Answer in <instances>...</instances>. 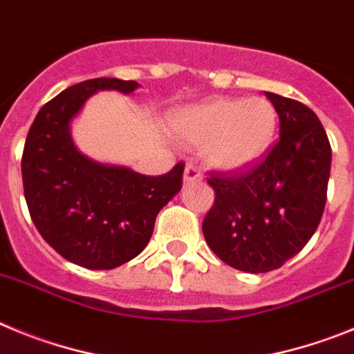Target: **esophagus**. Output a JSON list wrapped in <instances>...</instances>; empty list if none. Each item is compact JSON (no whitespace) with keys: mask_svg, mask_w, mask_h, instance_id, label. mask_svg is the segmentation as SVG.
I'll return each instance as SVG.
<instances>
[{"mask_svg":"<svg viewBox=\"0 0 354 354\" xmlns=\"http://www.w3.org/2000/svg\"><path fill=\"white\" fill-rule=\"evenodd\" d=\"M183 181L187 185L190 183H199V181H203V174H201V171L197 169V165L192 164V162H189V164L185 165V176H183Z\"/></svg>","mask_w":354,"mask_h":354,"instance_id":"34e87169","label":"esophagus"}]
</instances>
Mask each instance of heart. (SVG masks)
<instances>
[{
    "instance_id": "1",
    "label": "heart",
    "mask_w": 354,
    "mask_h": 354,
    "mask_svg": "<svg viewBox=\"0 0 354 354\" xmlns=\"http://www.w3.org/2000/svg\"><path fill=\"white\" fill-rule=\"evenodd\" d=\"M277 111L264 97L213 98L185 111L180 132L194 145H206L205 158L222 171H240L264 157L275 139Z\"/></svg>"
}]
</instances>
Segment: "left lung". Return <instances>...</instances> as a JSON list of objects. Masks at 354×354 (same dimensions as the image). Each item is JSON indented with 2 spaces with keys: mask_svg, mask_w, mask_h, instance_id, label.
Wrapping results in <instances>:
<instances>
[{
  "mask_svg": "<svg viewBox=\"0 0 354 354\" xmlns=\"http://www.w3.org/2000/svg\"><path fill=\"white\" fill-rule=\"evenodd\" d=\"M280 138L259 162L240 171H209L215 203L203 234L232 268L266 273L307 245L326 205L332 146L319 118L301 102L268 93Z\"/></svg>",
  "mask_w": 354,
  "mask_h": 354,
  "instance_id": "left-lung-1",
  "label": "left lung"
}]
</instances>
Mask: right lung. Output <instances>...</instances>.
Listing matches in <instances>:
<instances>
[{"instance_id":"add662e5","label":"right lung","mask_w":354,"mask_h":354,"mask_svg":"<svg viewBox=\"0 0 354 354\" xmlns=\"http://www.w3.org/2000/svg\"><path fill=\"white\" fill-rule=\"evenodd\" d=\"M138 86L109 77L70 86L38 111L24 142L21 169L31 221L59 256L82 268L113 270L139 256L158 212L183 183V162L146 176L90 160L72 142L70 122L91 95L132 93Z\"/></svg>"}]
</instances>
